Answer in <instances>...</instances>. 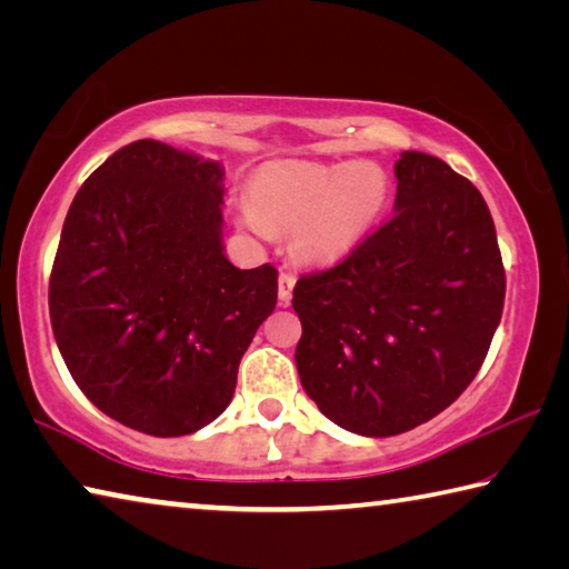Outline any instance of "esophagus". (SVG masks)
I'll return each instance as SVG.
<instances>
[{"label":"esophagus","instance_id":"1","mask_svg":"<svg viewBox=\"0 0 569 569\" xmlns=\"http://www.w3.org/2000/svg\"><path fill=\"white\" fill-rule=\"evenodd\" d=\"M293 286H296V276L288 271H281V276H278V301H281L283 306L291 301Z\"/></svg>","mask_w":569,"mask_h":569}]
</instances>
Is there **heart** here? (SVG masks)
Here are the masks:
<instances>
[{
	"mask_svg": "<svg viewBox=\"0 0 569 569\" xmlns=\"http://www.w3.org/2000/svg\"><path fill=\"white\" fill-rule=\"evenodd\" d=\"M389 198V178L373 162H268L250 182L243 226L268 238L293 228V248L306 261L329 263L359 243Z\"/></svg>",
	"mask_w": 569,
	"mask_h": 569,
	"instance_id": "1",
	"label": "heart"
}]
</instances>
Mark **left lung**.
<instances>
[{"label": "left lung", "instance_id": "obj_1", "mask_svg": "<svg viewBox=\"0 0 569 569\" xmlns=\"http://www.w3.org/2000/svg\"><path fill=\"white\" fill-rule=\"evenodd\" d=\"M393 172L387 223L293 288L303 389L361 437L403 435L445 411L477 377L505 308L481 192L427 152H401Z\"/></svg>", "mask_w": 569, "mask_h": 569}]
</instances>
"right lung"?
Listing matches in <instances>:
<instances>
[{
  "label": "right lung",
  "instance_id": "right-lung-1",
  "mask_svg": "<svg viewBox=\"0 0 569 569\" xmlns=\"http://www.w3.org/2000/svg\"><path fill=\"white\" fill-rule=\"evenodd\" d=\"M223 168L158 140L84 180L50 276L54 341L114 421L182 437L233 399L238 363L278 298V271L223 253Z\"/></svg>",
  "mask_w": 569,
  "mask_h": 569
}]
</instances>
